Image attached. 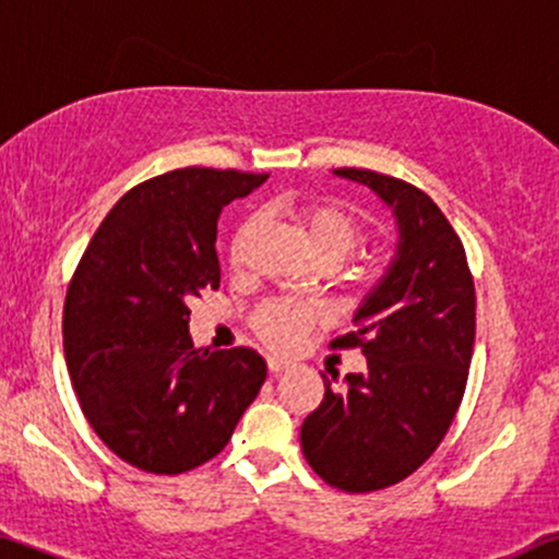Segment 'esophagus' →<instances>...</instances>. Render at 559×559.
<instances>
[{"instance_id":"34e87169","label":"esophagus","mask_w":559,"mask_h":559,"mask_svg":"<svg viewBox=\"0 0 559 559\" xmlns=\"http://www.w3.org/2000/svg\"><path fill=\"white\" fill-rule=\"evenodd\" d=\"M267 369H270V373L289 371V369H292V360H286V358H275V355H270V358H267Z\"/></svg>"}]
</instances>
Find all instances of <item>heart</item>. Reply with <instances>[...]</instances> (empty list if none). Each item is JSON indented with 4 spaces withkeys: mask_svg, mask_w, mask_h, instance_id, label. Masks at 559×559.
<instances>
[{
    "mask_svg": "<svg viewBox=\"0 0 559 559\" xmlns=\"http://www.w3.org/2000/svg\"><path fill=\"white\" fill-rule=\"evenodd\" d=\"M294 223L302 230L305 241L316 257V262H331L340 265L347 260L360 243L369 238V219L358 206L345 204L340 199H323V195H308L294 206ZM257 219L249 217L238 225L230 241V262L241 265L247 254L249 238L254 236ZM316 305L294 302V299H267L251 316V329L262 342L275 349H292L299 345L312 323L318 321Z\"/></svg>",
    "mask_w": 559,
    "mask_h": 559,
    "instance_id": "heart-1",
    "label": "heart"
}]
</instances>
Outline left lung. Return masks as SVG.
<instances>
[{
	"label": "left lung",
	"mask_w": 559,
	"mask_h": 559,
	"mask_svg": "<svg viewBox=\"0 0 559 559\" xmlns=\"http://www.w3.org/2000/svg\"><path fill=\"white\" fill-rule=\"evenodd\" d=\"M334 175L371 188L390 206L397 249L355 312V331L331 342L360 347L366 373H347L340 390L321 373L326 392L299 440L329 486L369 493L406 480L449 432L472 364L475 284L462 238L425 190L371 169Z\"/></svg>",
	"instance_id": "left-lung-1"
}]
</instances>
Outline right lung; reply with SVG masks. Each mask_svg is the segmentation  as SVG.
I'll return each instance as SVG.
<instances>
[{
    "label": "right lung",
    "mask_w": 559,
    "mask_h": 559,
    "mask_svg": "<svg viewBox=\"0 0 559 559\" xmlns=\"http://www.w3.org/2000/svg\"><path fill=\"white\" fill-rule=\"evenodd\" d=\"M265 180L186 167L140 182L73 273L63 310L73 390L97 438L132 467L180 475L210 462L265 382L257 349L210 353L188 334V302L219 286V212Z\"/></svg>",
    "instance_id": "right-lung-1"
}]
</instances>
